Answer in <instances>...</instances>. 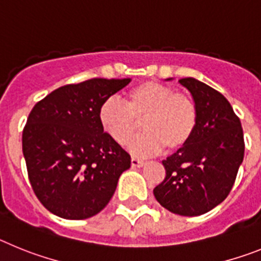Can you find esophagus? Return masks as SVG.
I'll return each mask as SVG.
<instances>
[{"mask_svg": "<svg viewBox=\"0 0 261 261\" xmlns=\"http://www.w3.org/2000/svg\"><path fill=\"white\" fill-rule=\"evenodd\" d=\"M130 165H132L133 168H138V167H142L145 163L142 162V161H140V159L132 158V159H130Z\"/></svg>", "mask_w": 261, "mask_h": 261, "instance_id": "1", "label": "esophagus"}]
</instances>
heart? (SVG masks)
I'll return each instance as SVG.
<instances>
[{
    "mask_svg": "<svg viewBox=\"0 0 261 261\" xmlns=\"http://www.w3.org/2000/svg\"><path fill=\"white\" fill-rule=\"evenodd\" d=\"M99 123L115 144L124 146L140 130L144 135L129 145L137 156L175 153L192 141L199 126V108L192 96L172 86L145 81L125 94L124 103L108 98L99 108Z\"/></svg>",
    "mask_w": 261,
    "mask_h": 261,
    "instance_id": "obj_1",
    "label": "heart"
}]
</instances>
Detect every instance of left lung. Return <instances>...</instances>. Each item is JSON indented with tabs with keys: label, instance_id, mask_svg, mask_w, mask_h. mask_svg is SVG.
I'll use <instances>...</instances> for the list:
<instances>
[{
	"label": "left lung",
	"instance_id": "obj_1",
	"mask_svg": "<svg viewBox=\"0 0 261 261\" xmlns=\"http://www.w3.org/2000/svg\"><path fill=\"white\" fill-rule=\"evenodd\" d=\"M199 108L192 141L163 161L166 176L154 188L156 201L171 213L200 216L229 196L244 156L243 129L227 99L195 78L179 80Z\"/></svg>",
	"mask_w": 261,
	"mask_h": 261
}]
</instances>
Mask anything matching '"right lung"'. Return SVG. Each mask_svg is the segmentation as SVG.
Instances as JSON below:
<instances>
[{
    "instance_id": "right-lung-1",
    "label": "right lung",
    "mask_w": 261,
    "mask_h": 261,
    "mask_svg": "<svg viewBox=\"0 0 261 261\" xmlns=\"http://www.w3.org/2000/svg\"><path fill=\"white\" fill-rule=\"evenodd\" d=\"M130 82L93 78L39 100L23 128L22 150L32 191L50 213L85 220L105 209L130 155L99 123L106 99Z\"/></svg>"
}]
</instances>
